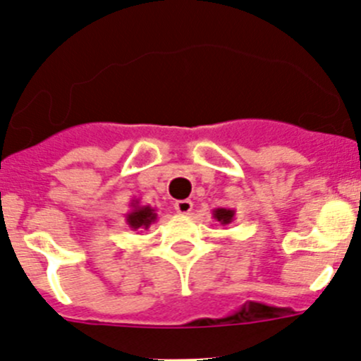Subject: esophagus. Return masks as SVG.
<instances>
[{"label":"esophagus","mask_w":361,"mask_h":361,"mask_svg":"<svg viewBox=\"0 0 361 361\" xmlns=\"http://www.w3.org/2000/svg\"><path fill=\"white\" fill-rule=\"evenodd\" d=\"M192 207H194V202L190 199H181V201L174 202V209L180 214H188L192 211Z\"/></svg>","instance_id":"obj_1"}]
</instances>
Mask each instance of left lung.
Masks as SVG:
<instances>
[{
	"instance_id": "obj_1",
	"label": "left lung",
	"mask_w": 361,
	"mask_h": 361,
	"mask_svg": "<svg viewBox=\"0 0 361 361\" xmlns=\"http://www.w3.org/2000/svg\"><path fill=\"white\" fill-rule=\"evenodd\" d=\"M234 214L235 211L231 209V207H216V209H213V218L216 221H220L221 225L231 224L234 220Z\"/></svg>"
}]
</instances>
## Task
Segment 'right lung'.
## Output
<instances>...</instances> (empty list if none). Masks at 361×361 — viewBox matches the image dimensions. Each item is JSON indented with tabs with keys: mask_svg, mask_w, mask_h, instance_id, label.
Wrapping results in <instances>:
<instances>
[{
	"mask_svg": "<svg viewBox=\"0 0 361 361\" xmlns=\"http://www.w3.org/2000/svg\"><path fill=\"white\" fill-rule=\"evenodd\" d=\"M129 207L130 209L126 213V221L130 231L143 232L157 220V209L155 207L141 206L140 201H136V199L129 204Z\"/></svg>",
	"mask_w": 361,
	"mask_h": 361,
	"instance_id": "1",
	"label": "right lung"
}]
</instances>
